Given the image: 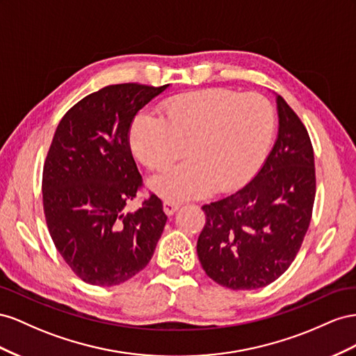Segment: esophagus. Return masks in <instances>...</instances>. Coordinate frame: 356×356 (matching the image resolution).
Returning a JSON list of instances; mask_svg holds the SVG:
<instances>
[{
    "label": "esophagus",
    "instance_id": "obj_1",
    "mask_svg": "<svg viewBox=\"0 0 356 356\" xmlns=\"http://www.w3.org/2000/svg\"><path fill=\"white\" fill-rule=\"evenodd\" d=\"M180 204L179 202H172V201H164V211L167 213L168 216L175 215V213L179 210Z\"/></svg>",
    "mask_w": 356,
    "mask_h": 356
}]
</instances>
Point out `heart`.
Masks as SVG:
<instances>
[{
  "label": "heart",
  "instance_id": "1",
  "mask_svg": "<svg viewBox=\"0 0 356 356\" xmlns=\"http://www.w3.org/2000/svg\"><path fill=\"white\" fill-rule=\"evenodd\" d=\"M274 111L259 94L206 89L162 104V118L140 113L129 145L150 171H162L181 155L188 161L150 179L152 191L167 201H185L240 186L266 156Z\"/></svg>",
  "mask_w": 356,
  "mask_h": 356
}]
</instances>
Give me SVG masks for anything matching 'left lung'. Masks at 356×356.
<instances>
[{"label":"left lung","mask_w":356,"mask_h":356,"mask_svg":"<svg viewBox=\"0 0 356 356\" xmlns=\"http://www.w3.org/2000/svg\"><path fill=\"white\" fill-rule=\"evenodd\" d=\"M276 104L277 138L257 176L234 194L202 206L200 262L210 279L234 291L264 288L279 279L310 225L316 194L312 141L280 95Z\"/></svg>","instance_id":"obj_1"}]
</instances>
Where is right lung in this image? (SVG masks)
<instances>
[{"label":"right lung","mask_w":356,"mask_h":356,"mask_svg":"<svg viewBox=\"0 0 356 356\" xmlns=\"http://www.w3.org/2000/svg\"><path fill=\"white\" fill-rule=\"evenodd\" d=\"M168 85H110L60 119L43 168V207L55 248L89 285L116 286L143 270L167 216L152 194L125 211L141 186L129 147L138 111Z\"/></svg>","instance_id":"obj_1"}]
</instances>
